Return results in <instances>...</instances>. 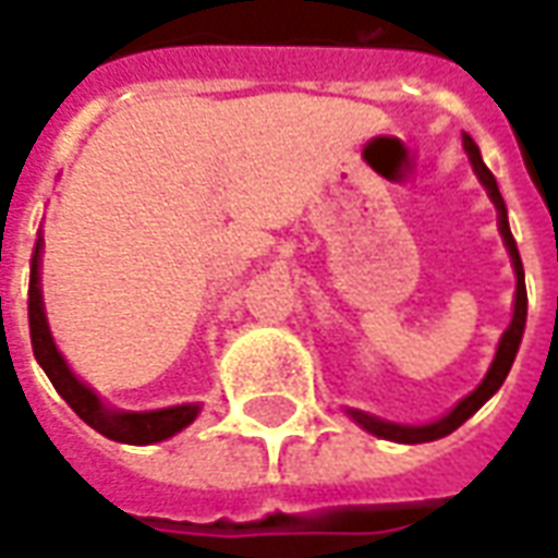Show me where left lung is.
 I'll return each mask as SVG.
<instances>
[{
  "mask_svg": "<svg viewBox=\"0 0 558 558\" xmlns=\"http://www.w3.org/2000/svg\"><path fill=\"white\" fill-rule=\"evenodd\" d=\"M462 147H465V154L471 159V169L477 174V181L486 190V196L489 202L496 205L498 214V232H501V241H505V247H508L510 256V266H513V278H517V292H513V317H510L508 329L501 332L496 347V356H493V365H489V372L483 374V380L477 384L474 392H469L465 399L456 404L453 411H447L438 420H432V423H423V426H404V423H389V420H380V416L365 414L360 408H344L347 416L362 426L365 432H372L377 438H384V441H396V444H426V441H438L444 435H450L456 428L462 426L469 416H474L481 411L486 401L496 396L501 384H505V377H508L510 365L517 360V350H520V341H523L525 332V311H529V299H525V275H523V259H520V251H517V241L510 235V223H508V208H505V198L498 193L496 178H493V171L486 169V162L481 157V147L474 144L471 135L462 132Z\"/></svg>",
  "mask_w": 558,
  "mask_h": 558,
  "instance_id": "obj_1",
  "label": "left lung"
}]
</instances>
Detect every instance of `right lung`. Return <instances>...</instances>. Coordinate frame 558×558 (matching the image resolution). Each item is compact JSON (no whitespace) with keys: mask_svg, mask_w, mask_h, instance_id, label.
<instances>
[{"mask_svg":"<svg viewBox=\"0 0 558 558\" xmlns=\"http://www.w3.org/2000/svg\"><path fill=\"white\" fill-rule=\"evenodd\" d=\"M41 253H45V239L38 232L33 253V271H29V335H33V353L38 365L45 368L53 389L60 392L65 404L75 411L89 428L99 435L120 444H159L184 432L202 411V401H184L171 408H157V411H120L111 408L96 389L84 384L72 365L65 362L60 347L50 335L48 314H45V295H41Z\"/></svg>","mask_w":558,"mask_h":558,"instance_id":"1","label":"right lung"}]
</instances>
